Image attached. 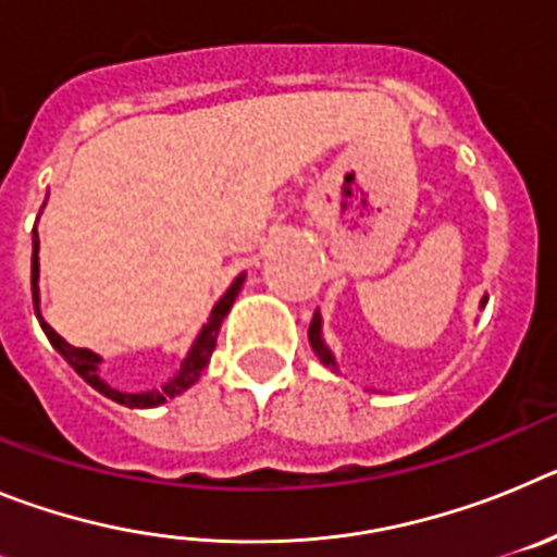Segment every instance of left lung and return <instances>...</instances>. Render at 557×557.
<instances>
[{
    "instance_id": "left-lung-1",
    "label": "left lung",
    "mask_w": 557,
    "mask_h": 557,
    "mask_svg": "<svg viewBox=\"0 0 557 557\" xmlns=\"http://www.w3.org/2000/svg\"><path fill=\"white\" fill-rule=\"evenodd\" d=\"M485 301H488V298H482L480 307H485ZM309 346H312V351L321 357L323 366L337 368V362H334V354L329 351L326 343H323V337H321V312H314L312 323H309Z\"/></svg>"
}]
</instances>
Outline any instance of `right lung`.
Returning a JSON list of instances; mask_svg holds the SVG:
<instances>
[{
	"label": "right lung",
	"instance_id": "1",
	"mask_svg": "<svg viewBox=\"0 0 557 557\" xmlns=\"http://www.w3.org/2000/svg\"><path fill=\"white\" fill-rule=\"evenodd\" d=\"M243 282H245V273H239L234 278V284H231L228 289H225V295L220 298L218 304H214V309H211L209 321H206V326L200 329L198 339L191 343L189 354H186V359L181 362L178 373L170 379V382H164L161 387H156V391H145V393H122L116 391V387H111L106 382V379L100 376V354L88 351V348H75L69 346L66 339L61 337V334L55 332V329L49 326L47 321L41 318V312H38V234L36 228H33V304H36V318L38 323H41L44 334L49 337V343H52V348H55L58 354H61L63 359H66L69 366L75 368L77 373H81L83 379H86L88 385L95 387L97 393H102V396H108L111 401H116V405H125V407H139V410H145V407H159L164 405L166 398H175L181 396V393L186 391V387H191L195 382L200 379V373H203V368L209 366L211 359V351H214V346H218V334H220V326H223V318L231 312V307H234L236 295H239V289H243Z\"/></svg>",
	"mask_w": 557,
	"mask_h": 557
}]
</instances>
